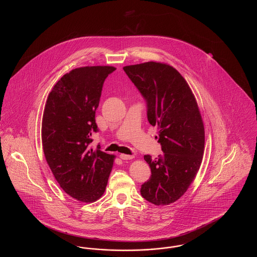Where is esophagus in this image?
I'll return each mask as SVG.
<instances>
[{"instance_id":"obj_1","label":"esophagus","mask_w":257,"mask_h":257,"mask_svg":"<svg viewBox=\"0 0 257 257\" xmlns=\"http://www.w3.org/2000/svg\"><path fill=\"white\" fill-rule=\"evenodd\" d=\"M120 159L122 160H130L134 158V155H127V154H120L119 155Z\"/></svg>"}]
</instances>
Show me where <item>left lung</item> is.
Here are the masks:
<instances>
[{"instance_id": "left-lung-1", "label": "left lung", "mask_w": 257, "mask_h": 257, "mask_svg": "<svg viewBox=\"0 0 257 257\" xmlns=\"http://www.w3.org/2000/svg\"><path fill=\"white\" fill-rule=\"evenodd\" d=\"M123 70L147 102V119L158 127L164 152L155 159L145 155L151 176L141 195L155 205H168L183 196L199 170L204 151L201 114L188 83L171 65L148 61Z\"/></svg>"}]
</instances>
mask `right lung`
I'll list each match as a JSON object with an SVG mask.
<instances>
[{
	"label": "right lung",
	"mask_w": 257,
	"mask_h": 257,
	"mask_svg": "<svg viewBox=\"0 0 257 257\" xmlns=\"http://www.w3.org/2000/svg\"><path fill=\"white\" fill-rule=\"evenodd\" d=\"M112 66H86L63 75L50 92L42 118L46 161L61 189L82 202L104 194L113 155L89 147L98 132L95 110Z\"/></svg>",
	"instance_id": "add662e5"
}]
</instances>
